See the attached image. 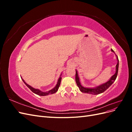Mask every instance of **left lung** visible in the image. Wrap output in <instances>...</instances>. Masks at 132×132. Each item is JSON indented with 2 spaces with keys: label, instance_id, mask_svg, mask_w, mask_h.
I'll return each mask as SVG.
<instances>
[{
  "label": "left lung",
  "instance_id": "left-lung-1",
  "mask_svg": "<svg viewBox=\"0 0 132 132\" xmlns=\"http://www.w3.org/2000/svg\"><path fill=\"white\" fill-rule=\"evenodd\" d=\"M111 51L115 54L114 51L112 49H111ZM116 58L117 60V64L116 66V72H115L114 74L112 76V77L110 78V79L107 81H106V82L103 83V84H101V85H99L96 87H87L83 86L81 84L78 71L77 69H76L75 81H76V83H77V84L81 92H82V93H84L90 94H92V95H98V94L103 93V92L106 91L112 84L114 82V81H115V80L116 79V78L117 77L118 71L119 61H118V58L117 55L116 54Z\"/></svg>",
  "mask_w": 132,
  "mask_h": 132
}]
</instances>
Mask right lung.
I'll return each instance as SVG.
<instances>
[{
    "mask_svg": "<svg viewBox=\"0 0 132 132\" xmlns=\"http://www.w3.org/2000/svg\"><path fill=\"white\" fill-rule=\"evenodd\" d=\"M61 76H62V73H61V75H60V77H59V79H58V81H57V83L56 85H55L52 89H51V90H49V91H42L40 90L39 89L34 88V87H32L31 86L29 85V84H27L25 81L24 80H23L21 77V79H22V81H23V82L25 83V84L28 87H29V88L34 93H35V94H36V95H39V96H47V95H48L53 94L56 93V92L58 91V89H59V86H60V84H61V79H62Z\"/></svg>",
    "mask_w": 132,
    "mask_h": 132,
    "instance_id": "right-lung-1",
    "label": "right lung"
}]
</instances>
